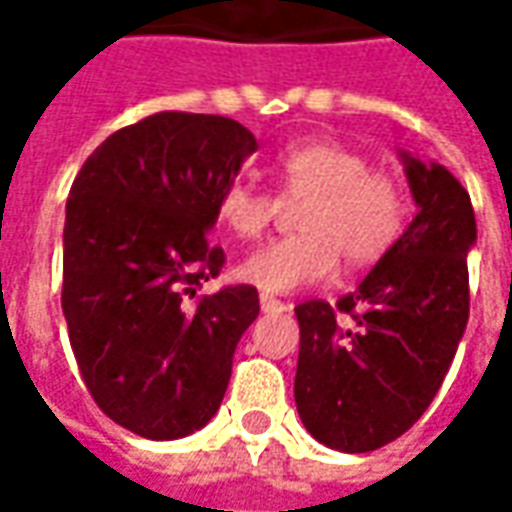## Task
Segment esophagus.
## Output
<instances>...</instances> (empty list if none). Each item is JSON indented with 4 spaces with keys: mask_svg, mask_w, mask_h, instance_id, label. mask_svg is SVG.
I'll use <instances>...</instances> for the list:
<instances>
[{
    "mask_svg": "<svg viewBox=\"0 0 512 512\" xmlns=\"http://www.w3.org/2000/svg\"><path fill=\"white\" fill-rule=\"evenodd\" d=\"M259 305H262L265 313H282V310H287V305L282 302V299H273V296H267V293L259 296Z\"/></svg>",
    "mask_w": 512,
    "mask_h": 512,
    "instance_id": "1",
    "label": "esophagus"
}]
</instances>
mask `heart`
<instances>
[{
	"instance_id": "1",
	"label": "heart",
	"mask_w": 512,
	"mask_h": 512,
	"mask_svg": "<svg viewBox=\"0 0 512 512\" xmlns=\"http://www.w3.org/2000/svg\"><path fill=\"white\" fill-rule=\"evenodd\" d=\"M279 196L305 199L299 233L259 247L239 265V279L267 293H290L327 279L342 256L347 265L376 262L399 239L407 216L402 182L367 165L359 150L305 142L273 159ZM279 213V199L250 182H227L216 196V222L236 239L253 242Z\"/></svg>"
}]
</instances>
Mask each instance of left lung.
Segmentation results:
<instances>
[{"instance_id":"8db88e82","label":"left lung","mask_w":512,"mask_h":512,"mask_svg":"<svg viewBox=\"0 0 512 512\" xmlns=\"http://www.w3.org/2000/svg\"><path fill=\"white\" fill-rule=\"evenodd\" d=\"M402 159L416 219L353 293L296 307V407L313 439L342 453L379 450L422 419L470 313V196L442 165Z\"/></svg>"}]
</instances>
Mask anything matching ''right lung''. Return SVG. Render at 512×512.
I'll use <instances>...</instances> for the list:
<instances>
[{
    "mask_svg": "<svg viewBox=\"0 0 512 512\" xmlns=\"http://www.w3.org/2000/svg\"><path fill=\"white\" fill-rule=\"evenodd\" d=\"M259 148L236 119L162 110L110 133L76 173L62 313L99 410L145 439H182L225 399L259 293L199 287L225 267L216 196Z\"/></svg>",
    "mask_w": 512,
    "mask_h": 512,
    "instance_id": "1",
    "label": "right lung"
}]
</instances>
